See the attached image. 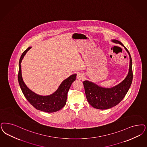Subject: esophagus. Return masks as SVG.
I'll list each match as a JSON object with an SVG mask.
<instances>
[{"instance_id": "esophagus-1", "label": "esophagus", "mask_w": 147, "mask_h": 147, "mask_svg": "<svg viewBox=\"0 0 147 147\" xmlns=\"http://www.w3.org/2000/svg\"><path fill=\"white\" fill-rule=\"evenodd\" d=\"M76 78H77V79L81 80H83V79H84V75H83L82 74H81V73H78V75H77Z\"/></svg>"}]
</instances>
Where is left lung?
Masks as SVG:
<instances>
[{"label": "left lung", "instance_id": "left-lung-1", "mask_svg": "<svg viewBox=\"0 0 147 147\" xmlns=\"http://www.w3.org/2000/svg\"><path fill=\"white\" fill-rule=\"evenodd\" d=\"M111 41L124 47L130 57L129 68L125 79L116 86L110 88L99 86L96 83L88 80L83 82L86 98L88 103L94 108L100 110L109 109L119 104L130 87L133 78L132 63L129 51L121 42L115 39L111 40Z\"/></svg>", "mask_w": 147, "mask_h": 147}]
</instances>
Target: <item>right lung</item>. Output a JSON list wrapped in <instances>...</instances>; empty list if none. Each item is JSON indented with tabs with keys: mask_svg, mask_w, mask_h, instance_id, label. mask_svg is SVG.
<instances>
[{
	"mask_svg": "<svg viewBox=\"0 0 147 147\" xmlns=\"http://www.w3.org/2000/svg\"><path fill=\"white\" fill-rule=\"evenodd\" d=\"M31 48V47H29L23 52L19 62L18 80L22 91L28 101L37 110L48 113L57 111L66 105L68 92L72 83L76 79V74H73L64 80L55 91L50 95L41 96L36 94L26 85L22 76L21 62Z\"/></svg>",
	"mask_w": 147,
	"mask_h": 147,
	"instance_id": "obj_1",
	"label": "right lung"
}]
</instances>
